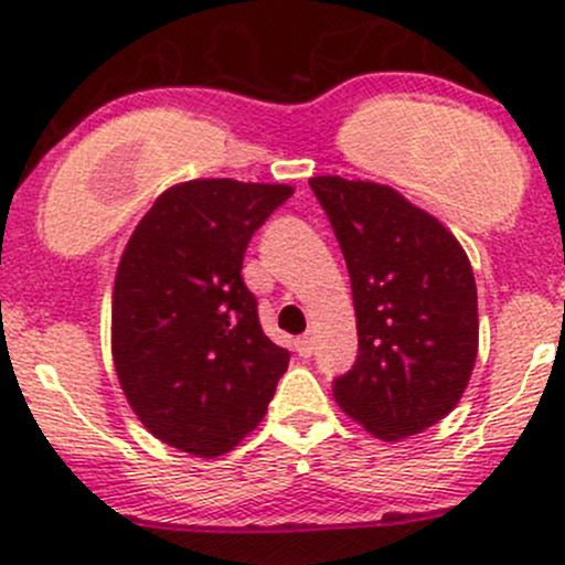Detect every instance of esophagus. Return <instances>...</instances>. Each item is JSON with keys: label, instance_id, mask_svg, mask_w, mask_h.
I'll use <instances>...</instances> for the list:
<instances>
[{"label": "esophagus", "instance_id": "1", "mask_svg": "<svg viewBox=\"0 0 565 565\" xmlns=\"http://www.w3.org/2000/svg\"><path fill=\"white\" fill-rule=\"evenodd\" d=\"M295 349H297V353H300L302 359H308L313 353V338L311 334H302V338H297L295 340Z\"/></svg>", "mask_w": 565, "mask_h": 565}]
</instances>
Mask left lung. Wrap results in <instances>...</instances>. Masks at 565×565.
Returning a JSON list of instances; mask_svg holds the SVG:
<instances>
[{
  "label": "left lung",
  "instance_id": "obj_1",
  "mask_svg": "<svg viewBox=\"0 0 565 565\" xmlns=\"http://www.w3.org/2000/svg\"><path fill=\"white\" fill-rule=\"evenodd\" d=\"M351 276L359 356L338 405L386 443L420 434L461 399L480 321L467 252L439 220L375 182L313 177Z\"/></svg>",
  "mask_w": 565,
  "mask_h": 565
}]
</instances>
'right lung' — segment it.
<instances>
[{
  "mask_svg": "<svg viewBox=\"0 0 565 565\" xmlns=\"http://www.w3.org/2000/svg\"><path fill=\"white\" fill-rule=\"evenodd\" d=\"M289 184L192 179L141 216L111 292V356L128 405L160 443L198 458L263 420L289 351L259 327L241 268Z\"/></svg>",
  "mask_w": 565,
  "mask_h": 565,
  "instance_id": "obj_1",
  "label": "right lung"
}]
</instances>
